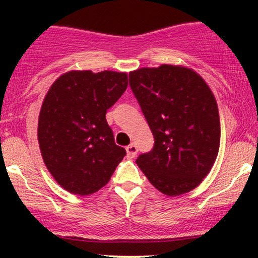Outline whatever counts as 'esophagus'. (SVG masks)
Returning a JSON list of instances; mask_svg holds the SVG:
<instances>
[{
	"mask_svg": "<svg viewBox=\"0 0 258 258\" xmlns=\"http://www.w3.org/2000/svg\"><path fill=\"white\" fill-rule=\"evenodd\" d=\"M126 152H127V156L128 158H135L136 155H137V152H138V148L136 144H130V146L126 147Z\"/></svg>",
	"mask_w": 258,
	"mask_h": 258,
	"instance_id": "1",
	"label": "esophagus"
}]
</instances>
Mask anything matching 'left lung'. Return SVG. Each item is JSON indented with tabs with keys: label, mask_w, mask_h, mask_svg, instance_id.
<instances>
[{
	"label": "left lung",
	"mask_w": 258,
	"mask_h": 258,
	"mask_svg": "<svg viewBox=\"0 0 258 258\" xmlns=\"http://www.w3.org/2000/svg\"><path fill=\"white\" fill-rule=\"evenodd\" d=\"M130 86L154 136L149 153L136 160L149 182L168 197L197 188L217 158V103L199 74L178 65L130 73Z\"/></svg>",
	"instance_id": "1"
}]
</instances>
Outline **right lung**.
<instances>
[{"label":"right lung","instance_id":"right-lung-1","mask_svg":"<svg viewBox=\"0 0 258 258\" xmlns=\"http://www.w3.org/2000/svg\"><path fill=\"white\" fill-rule=\"evenodd\" d=\"M127 85L126 73L73 70L47 92L38 116V144L46 167L69 193L98 191L126 155L115 144L105 114Z\"/></svg>","mask_w":258,"mask_h":258}]
</instances>
